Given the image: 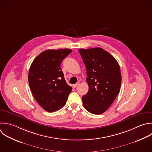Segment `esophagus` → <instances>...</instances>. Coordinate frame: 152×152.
<instances>
[{
    "mask_svg": "<svg viewBox=\"0 0 152 152\" xmlns=\"http://www.w3.org/2000/svg\"><path fill=\"white\" fill-rule=\"evenodd\" d=\"M80 84V83L79 81H78L76 84H74V85H73V87H74V88H75V87H77Z\"/></svg>",
    "mask_w": 152,
    "mask_h": 152,
    "instance_id": "obj_1",
    "label": "esophagus"
}]
</instances>
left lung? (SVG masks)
Here are the masks:
<instances>
[{
    "instance_id": "1",
    "label": "left lung",
    "mask_w": 152,
    "mask_h": 152,
    "mask_svg": "<svg viewBox=\"0 0 152 152\" xmlns=\"http://www.w3.org/2000/svg\"><path fill=\"white\" fill-rule=\"evenodd\" d=\"M79 52L87 70L88 93L83 96L84 107L89 112H104L118 96L121 85L119 65L109 53L100 48L80 49Z\"/></svg>"
}]
</instances>
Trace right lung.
<instances>
[{
  "label": "right lung",
  "mask_w": 152,
  "mask_h": 152,
  "mask_svg": "<svg viewBox=\"0 0 152 152\" xmlns=\"http://www.w3.org/2000/svg\"><path fill=\"white\" fill-rule=\"evenodd\" d=\"M71 52L68 49L46 50L39 54L30 66V90L37 103L47 112H55L64 106L72 91L61 68V62Z\"/></svg>",
  "instance_id": "obj_1"
}]
</instances>
